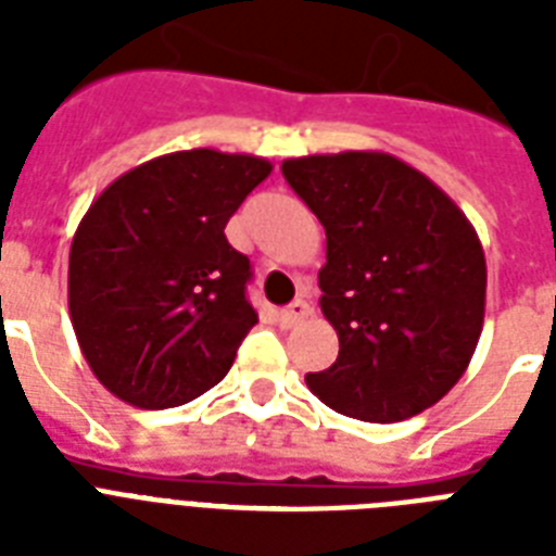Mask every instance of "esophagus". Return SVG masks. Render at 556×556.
<instances>
[{"mask_svg": "<svg viewBox=\"0 0 556 556\" xmlns=\"http://www.w3.org/2000/svg\"><path fill=\"white\" fill-rule=\"evenodd\" d=\"M308 314H312L308 303H305V300H294V303L288 305V308H282V312H279V323H282L286 329H291V326H296V323H303Z\"/></svg>", "mask_w": 556, "mask_h": 556, "instance_id": "esophagus-1", "label": "esophagus"}]
</instances>
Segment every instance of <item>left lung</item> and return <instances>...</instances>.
<instances>
[{
	"mask_svg": "<svg viewBox=\"0 0 556 556\" xmlns=\"http://www.w3.org/2000/svg\"><path fill=\"white\" fill-rule=\"evenodd\" d=\"M326 227L320 308L338 361L305 383L334 413L389 424L424 413L465 375L484 323L488 268L447 192L387 152L282 161Z\"/></svg>",
	"mask_w": 556,
	"mask_h": 556,
	"instance_id": "8db88e82",
	"label": "left lung"
}]
</instances>
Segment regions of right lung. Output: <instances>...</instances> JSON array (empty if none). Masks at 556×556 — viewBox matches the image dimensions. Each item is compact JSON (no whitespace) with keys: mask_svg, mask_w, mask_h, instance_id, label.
<instances>
[{"mask_svg":"<svg viewBox=\"0 0 556 556\" xmlns=\"http://www.w3.org/2000/svg\"><path fill=\"white\" fill-rule=\"evenodd\" d=\"M256 155L185 150L115 178L91 201L68 253V312L94 378L138 409L216 387L256 326L251 260L225 236L270 176Z\"/></svg>","mask_w":556,"mask_h":556,"instance_id":"add662e5","label":"right lung"}]
</instances>
